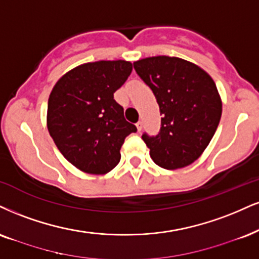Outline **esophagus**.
Returning a JSON list of instances; mask_svg holds the SVG:
<instances>
[{"label":"esophagus","mask_w":259,"mask_h":259,"mask_svg":"<svg viewBox=\"0 0 259 259\" xmlns=\"http://www.w3.org/2000/svg\"><path fill=\"white\" fill-rule=\"evenodd\" d=\"M136 126H137V130H138L140 132V131H142V128H143V122H142V121H138V122L136 123Z\"/></svg>","instance_id":"34e87169"}]
</instances>
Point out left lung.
Returning a JSON list of instances; mask_svg holds the SVG:
<instances>
[{
	"mask_svg": "<svg viewBox=\"0 0 259 259\" xmlns=\"http://www.w3.org/2000/svg\"><path fill=\"white\" fill-rule=\"evenodd\" d=\"M133 66L154 92L162 115L158 135L142 137L152 161L169 170L193 163L221 119L222 101L215 81L199 66L180 57H146Z\"/></svg>",
	"mask_w": 259,
	"mask_h": 259,
	"instance_id": "8db88e82",
	"label": "left lung"
}]
</instances>
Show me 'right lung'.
<instances>
[{
    "instance_id": "right-lung-1",
    "label": "right lung",
    "mask_w": 259,
    "mask_h": 259,
    "mask_svg": "<svg viewBox=\"0 0 259 259\" xmlns=\"http://www.w3.org/2000/svg\"><path fill=\"white\" fill-rule=\"evenodd\" d=\"M132 72L124 60L88 62L57 80L48 101L47 126L69 163L88 174L109 173L120 162L124 138L137 132L114 100Z\"/></svg>"
}]
</instances>
